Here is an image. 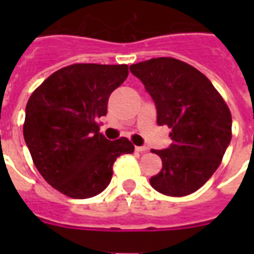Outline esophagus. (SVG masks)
<instances>
[{
  "label": "esophagus",
  "mask_w": 254,
  "mask_h": 254,
  "mask_svg": "<svg viewBox=\"0 0 254 254\" xmlns=\"http://www.w3.org/2000/svg\"><path fill=\"white\" fill-rule=\"evenodd\" d=\"M135 150L139 151V153H142V151L149 150V147H147V146H135Z\"/></svg>",
  "instance_id": "34e87169"
}]
</instances>
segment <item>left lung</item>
I'll use <instances>...</instances> for the list:
<instances>
[{
  "instance_id": "1",
  "label": "left lung",
  "mask_w": 254,
  "mask_h": 254,
  "mask_svg": "<svg viewBox=\"0 0 254 254\" xmlns=\"http://www.w3.org/2000/svg\"><path fill=\"white\" fill-rule=\"evenodd\" d=\"M155 104L157 124L171 127L173 142L153 150L162 170L150 185L169 196L199 190L220 165L232 138V117L212 83L192 65L174 58H157L130 65Z\"/></svg>"
}]
</instances>
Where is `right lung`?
Here are the masks:
<instances>
[{
  "instance_id": "1",
  "label": "right lung",
  "mask_w": 254,
  "mask_h": 254,
  "mask_svg": "<svg viewBox=\"0 0 254 254\" xmlns=\"http://www.w3.org/2000/svg\"><path fill=\"white\" fill-rule=\"evenodd\" d=\"M127 64H72L49 76L26 105L23 137L34 165L54 189L87 199L107 189L113 163L134 151L127 138L109 141L97 119L127 77Z\"/></svg>"
}]
</instances>
